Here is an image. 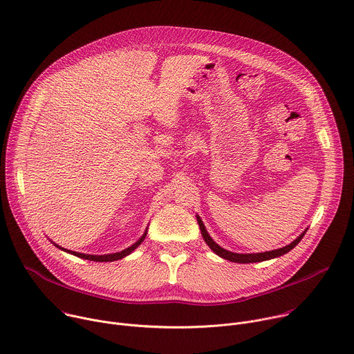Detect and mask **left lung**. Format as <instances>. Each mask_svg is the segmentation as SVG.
<instances>
[{"label": "left lung", "mask_w": 354, "mask_h": 354, "mask_svg": "<svg viewBox=\"0 0 354 354\" xmlns=\"http://www.w3.org/2000/svg\"><path fill=\"white\" fill-rule=\"evenodd\" d=\"M196 218H197V223H198V227H200V231H201V236H203L205 242L210 246V249L214 252V254L218 255L223 259H227V261L235 262V263H255V262H263V261H269V259H274V258L283 257L284 254H287V252H290L292 248H295V245L302 239V236L306 235V232L308 230L307 228L299 236H297L291 243H288V245H286L283 248L274 249V250L259 252V254H235V252L227 250V249L221 248L218 243H216V241H213V238L209 235V232H207L203 221H201V218L198 216H196Z\"/></svg>", "instance_id": "left-lung-1"}]
</instances>
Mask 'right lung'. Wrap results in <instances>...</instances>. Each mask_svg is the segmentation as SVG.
Segmentation results:
<instances>
[{
	"instance_id": "right-lung-1",
	"label": "right lung",
	"mask_w": 354,
	"mask_h": 354,
	"mask_svg": "<svg viewBox=\"0 0 354 354\" xmlns=\"http://www.w3.org/2000/svg\"><path fill=\"white\" fill-rule=\"evenodd\" d=\"M147 231H148V227H147V230L144 231V234L141 235V238H140L137 242H134L131 246H129V248H126V249H123V250H120V252H115V254H108V255H88V254H80V252L68 250V249H64V248L59 246V245L55 243V242H53V243H55L59 249L67 252V254H71V255H74V257H77V258H81V259H86V261H92V262H113V261L123 259L124 257L130 255L136 248H138V246L142 243V241H144V238H145V235H147Z\"/></svg>"
}]
</instances>
